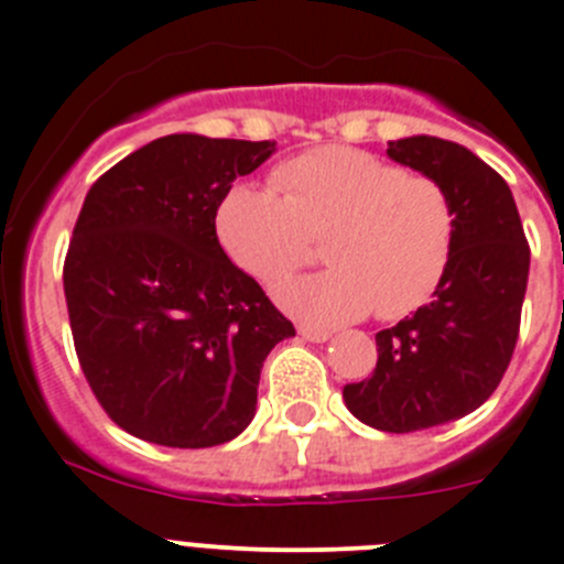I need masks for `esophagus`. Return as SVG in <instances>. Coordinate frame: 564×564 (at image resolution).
<instances>
[{"mask_svg": "<svg viewBox=\"0 0 564 564\" xmlns=\"http://www.w3.org/2000/svg\"><path fill=\"white\" fill-rule=\"evenodd\" d=\"M297 334L303 336L306 341H328L330 334L325 328H314V325H297Z\"/></svg>", "mask_w": 564, "mask_h": 564, "instance_id": "1", "label": "esophagus"}]
</instances>
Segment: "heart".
I'll return each instance as SVG.
<instances>
[{
	"mask_svg": "<svg viewBox=\"0 0 564 564\" xmlns=\"http://www.w3.org/2000/svg\"><path fill=\"white\" fill-rule=\"evenodd\" d=\"M278 192L236 186L217 210V236L239 270L275 286L323 239L328 270L283 283L278 303L308 323L376 312L401 319L431 300L448 270L456 214L434 177L356 147H317L272 172Z\"/></svg>",
	"mask_w": 564,
	"mask_h": 564,
	"instance_id": "1",
	"label": "heart"
}]
</instances>
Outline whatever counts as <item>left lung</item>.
<instances>
[{"label": "left lung", "mask_w": 564, "mask_h": 564, "mask_svg": "<svg viewBox=\"0 0 564 564\" xmlns=\"http://www.w3.org/2000/svg\"><path fill=\"white\" fill-rule=\"evenodd\" d=\"M387 155L442 183L456 214L431 303L378 330L372 376L341 389L361 423L409 434L465 417L496 392L518 345L531 250L507 181L467 147L412 135L389 141Z\"/></svg>", "instance_id": "1"}]
</instances>
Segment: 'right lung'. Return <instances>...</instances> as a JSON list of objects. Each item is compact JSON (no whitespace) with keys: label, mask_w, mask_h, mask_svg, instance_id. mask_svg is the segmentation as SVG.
I'll use <instances>...</instances> for the list:
<instances>
[{"label":"right lung","mask_w":564,"mask_h":564,"mask_svg":"<svg viewBox=\"0 0 564 564\" xmlns=\"http://www.w3.org/2000/svg\"><path fill=\"white\" fill-rule=\"evenodd\" d=\"M272 150L163 135L88 188L63 261L68 323L99 406L139 440L214 448L239 436L264 359L294 336L217 239L219 203Z\"/></svg>","instance_id":"add662e5"}]
</instances>
